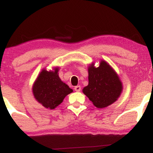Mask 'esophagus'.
Masks as SVG:
<instances>
[{
  "label": "esophagus",
  "instance_id": "34e87169",
  "mask_svg": "<svg viewBox=\"0 0 153 153\" xmlns=\"http://www.w3.org/2000/svg\"><path fill=\"white\" fill-rule=\"evenodd\" d=\"M74 89H75V91H77V92H79V91H80V90H81V88H80V85H77V86H75Z\"/></svg>",
  "mask_w": 153,
  "mask_h": 153
}]
</instances>
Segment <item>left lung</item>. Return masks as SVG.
<instances>
[{
    "mask_svg": "<svg viewBox=\"0 0 153 153\" xmlns=\"http://www.w3.org/2000/svg\"><path fill=\"white\" fill-rule=\"evenodd\" d=\"M88 85L82 89L83 94L95 106L103 108L117 101L123 90L122 82L111 66L101 59L99 67L94 62L89 65Z\"/></svg>",
    "mask_w": 153,
    "mask_h": 153,
    "instance_id": "1",
    "label": "left lung"
}]
</instances>
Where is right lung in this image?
<instances>
[{"label":"right lung","instance_id":"obj_1","mask_svg":"<svg viewBox=\"0 0 153 153\" xmlns=\"http://www.w3.org/2000/svg\"><path fill=\"white\" fill-rule=\"evenodd\" d=\"M59 67L52 71L42 69L32 86L34 99L45 108L54 109L58 106L66 96L73 92L59 77Z\"/></svg>","mask_w":153,"mask_h":153}]
</instances>
